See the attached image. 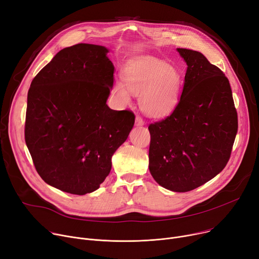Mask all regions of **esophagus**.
I'll use <instances>...</instances> for the list:
<instances>
[{"label":"esophagus","mask_w":259,"mask_h":259,"mask_svg":"<svg viewBox=\"0 0 259 259\" xmlns=\"http://www.w3.org/2000/svg\"><path fill=\"white\" fill-rule=\"evenodd\" d=\"M135 125L136 126H143L144 125V119H143L142 116H140V115L136 116V118H135Z\"/></svg>","instance_id":"obj_1"}]
</instances>
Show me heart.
Here are the masks:
<instances>
[{
  "instance_id": "obj_1",
  "label": "heart",
  "mask_w": 259,
  "mask_h": 259,
  "mask_svg": "<svg viewBox=\"0 0 259 259\" xmlns=\"http://www.w3.org/2000/svg\"><path fill=\"white\" fill-rule=\"evenodd\" d=\"M124 81L128 91L140 96L142 110L156 117L174 108L182 88L181 73L153 57L132 61L126 68ZM114 93L124 101L129 100V93L120 82H115Z\"/></svg>"
}]
</instances>
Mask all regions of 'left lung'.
I'll use <instances>...</instances> for the list:
<instances>
[{
	"label": "left lung",
	"mask_w": 259,
	"mask_h": 259,
	"mask_svg": "<svg viewBox=\"0 0 259 259\" xmlns=\"http://www.w3.org/2000/svg\"><path fill=\"white\" fill-rule=\"evenodd\" d=\"M177 51L187 64L183 90L174 111L149 125V169L162 187L185 193L226 166L238 124L225 74L200 52Z\"/></svg>",
	"instance_id": "8db88e82"
}]
</instances>
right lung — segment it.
Segmentation results:
<instances>
[{
  "instance_id": "1",
  "label": "right lung",
  "mask_w": 259,
  "mask_h": 259,
  "mask_svg": "<svg viewBox=\"0 0 259 259\" xmlns=\"http://www.w3.org/2000/svg\"><path fill=\"white\" fill-rule=\"evenodd\" d=\"M107 53L90 44L65 48L34 77L28 92L26 145L41 179L65 193L98 189L134 125L132 111L106 104L114 72Z\"/></svg>"
}]
</instances>
